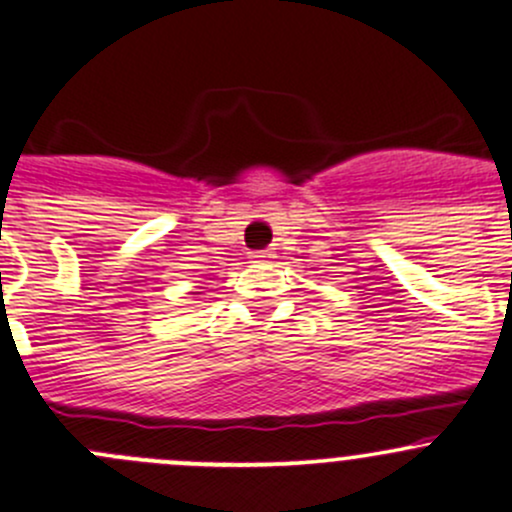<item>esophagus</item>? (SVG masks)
Here are the masks:
<instances>
[{"instance_id":"34e87169","label":"esophagus","mask_w":512,"mask_h":512,"mask_svg":"<svg viewBox=\"0 0 512 512\" xmlns=\"http://www.w3.org/2000/svg\"><path fill=\"white\" fill-rule=\"evenodd\" d=\"M272 252L270 250H257V252H252V260L255 262H270L272 260Z\"/></svg>"}]
</instances>
